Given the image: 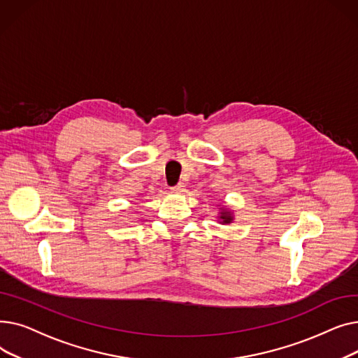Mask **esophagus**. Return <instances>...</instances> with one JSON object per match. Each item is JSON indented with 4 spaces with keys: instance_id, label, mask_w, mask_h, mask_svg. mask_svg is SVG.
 <instances>
[{
    "instance_id": "34e87169",
    "label": "esophagus",
    "mask_w": 358,
    "mask_h": 358,
    "mask_svg": "<svg viewBox=\"0 0 358 358\" xmlns=\"http://www.w3.org/2000/svg\"><path fill=\"white\" fill-rule=\"evenodd\" d=\"M184 189H185L184 182H178L177 185L171 187V192H173V193H182V192H184Z\"/></svg>"
}]
</instances>
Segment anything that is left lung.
Listing matches in <instances>:
<instances>
[{"mask_svg":"<svg viewBox=\"0 0 358 358\" xmlns=\"http://www.w3.org/2000/svg\"><path fill=\"white\" fill-rule=\"evenodd\" d=\"M219 217V222L220 223H231L232 220H234V215H232V212H229L228 209H224V208H222L220 209V215L217 216Z\"/></svg>","mask_w":358,"mask_h":358,"instance_id":"left-lung-1","label":"left lung"}]
</instances>
